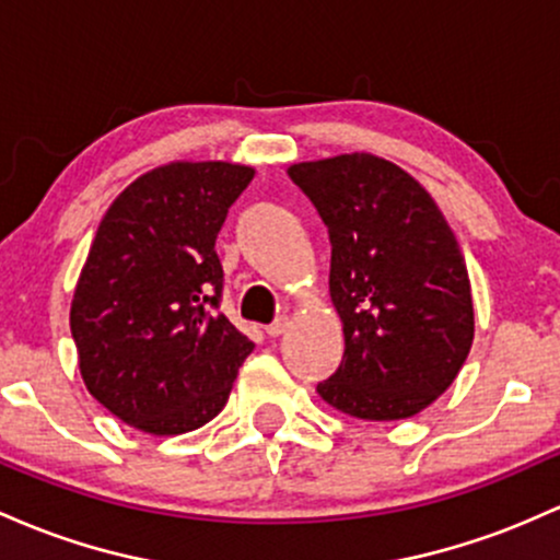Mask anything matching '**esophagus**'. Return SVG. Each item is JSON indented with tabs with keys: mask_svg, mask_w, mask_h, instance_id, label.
Returning <instances> with one entry per match:
<instances>
[{
	"mask_svg": "<svg viewBox=\"0 0 560 560\" xmlns=\"http://www.w3.org/2000/svg\"><path fill=\"white\" fill-rule=\"evenodd\" d=\"M288 328H291V319H288V317H278L272 325H267V336L278 338V336H282V332H285Z\"/></svg>",
	"mask_w": 560,
	"mask_h": 560,
	"instance_id": "1",
	"label": "esophagus"
}]
</instances>
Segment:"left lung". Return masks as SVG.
<instances>
[{
  "label": "left lung",
  "mask_w": 560,
  "mask_h": 560,
  "mask_svg": "<svg viewBox=\"0 0 560 560\" xmlns=\"http://www.w3.org/2000/svg\"><path fill=\"white\" fill-rule=\"evenodd\" d=\"M330 235V299L343 360L317 394L362 420L418 416L474 343L466 259L447 219L397 163L370 153L288 168Z\"/></svg>",
  "instance_id": "obj_1"
}]
</instances>
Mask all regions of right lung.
I'll return each mask as SVG.
<instances>
[{
	"instance_id": "1",
	"label": "right lung",
	"mask_w": 560,
	"mask_h": 560,
	"mask_svg": "<svg viewBox=\"0 0 560 560\" xmlns=\"http://www.w3.org/2000/svg\"><path fill=\"white\" fill-rule=\"evenodd\" d=\"M254 168L174 161L105 211L73 291L71 336L86 388L155 436L200 429L228 405L254 351L219 312L217 235Z\"/></svg>"
}]
</instances>
